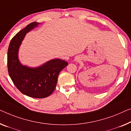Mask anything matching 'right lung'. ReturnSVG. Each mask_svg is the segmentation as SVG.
Returning <instances> with one entry per match:
<instances>
[{
	"label": "right lung",
	"mask_w": 131,
	"mask_h": 131,
	"mask_svg": "<svg viewBox=\"0 0 131 131\" xmlns=\"http://www.w3.org/2000/svg\"><path fill=\"white\" fill-rule=\"evenodd\" d=\"M40 23L34 22L12 39L7 51L9 75L16 87L23 94L34 98H44L53 93L59 73L68 65L65 60L54 59L37 68L23 65L18 58L19 49L25 35Z\"/></svg>",
	"instance_id": "obj_1"
}]
</instances>
